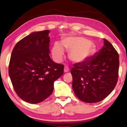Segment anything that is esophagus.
<instances>
[{"label":"esophagus","instance_id":"1","mask_svg":"<svg viewBox=\"0 0 127 127\" xmlns=\"http://www.w3.org/2000/svg\"><path fill=\"white\" fill-rule=\"evenodd\" d=\"M69 70H70V68H68V66H65V67H64V72H67L69 71Z\"/></svg>","mask_w":127,"mask_h":127}]
</instances>
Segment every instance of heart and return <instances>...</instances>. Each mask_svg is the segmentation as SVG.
Segmentation results:
<instances>
[{"label": "heart", "instance_id": "heart-1", "mask_svg": "<svg viewBox=\"0 0 127 127\" xmlns=\"http://www.w3.org/2000/svg\"><path fill=\"white\" fill-rule=\"evenodd\" d=\"M70 50V59L77 63H82L90 58L95 52V46L92 41L81 36L68 37L62 43L56 41L52 49V54L57 61H61L65 53V49Z\"/></svg>", "mask_w": 127, "mask_h": 127}]
</instances>
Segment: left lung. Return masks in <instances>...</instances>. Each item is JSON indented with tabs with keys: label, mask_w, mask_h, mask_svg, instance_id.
Wrapping results in <instances>:
<instances>
[{
	"label": "left lung",
	"mask_w": 127,
	"mask_h": 127,
	"mask_svg": "<svg viewBox=\"0 0 127 127\" xmlns=\"http://www.w3.org/2000/svg\"><path fill=\"white\" fill-rule=\"evenodd\" d=\"M103 40L102 48L86 61L74 64L71 70L72 89L76 97L84 102L103 100L118 82L119 55L109 41Z\"/></svg>",
	"instance_id": "left-lung-1"
}]
</instances>
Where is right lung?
Returning a JSON list of instances; mask_svg holds the SVG:
<instances>
[{
	"instance_id": "right-lung-1",
	"label": "right lung",
	"mask_w": 127,
	"mask_h": 127,
	"mask_svg": "<svg viewBox=\"0 0 127 127\" xmlns=\"http://www.w3.org/2000/svg\"><path fill=\"white\" fill-rule=\"evenodd\" d=\"M49 30L34 32L15 45L9 75L18 97L30 103L41 102L53 92L54 82L64 74V65L49 56Z\"/></svg>"
}]
</instances>
